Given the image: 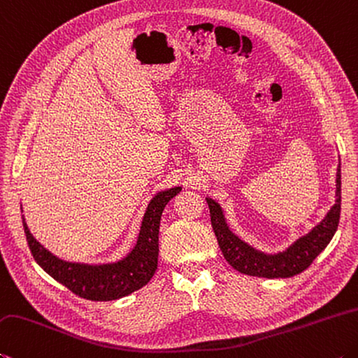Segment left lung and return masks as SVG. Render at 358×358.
Here are the masks:
<instances>
[{
  "label": "left lung",
  "mask_w": 358,
  "mask_h": 358,
  "mask_svg": "<svg viewBox=\"0 0 358 358\" xmlns=\"http://www.w3.org/2000/svg\"><path fill=\"white\" fill-rule=\"evenodd\" d=\"M210 206L211 225L214 235L217 238L224 258L230 263L231 268L247 275L266 277V278H287L299 274L313 263V259L326 249V245L334 238L340 222L341 213V175L340 166L336 172V201L330 208L326 219L316 225L308 235L299 238L289 249L277 255H266V253L252 249L250 245L243 243L238 236L229 230L220 206L211 199H206Z\"/></svg>",
  "instance_id": "8db88e82"
}]
</instances>
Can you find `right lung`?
Instances as JSON below:
<instances>
[{
    "mask_svg": "<svg viewBox=\"0 0 358 358\" xmlns=\"http://www.w3.org/2000/svg\"><path fill=\"white\" fill-rule=\"evenodd\" d=\"M180 191L181 187H172L155 196L142 220L138 244L131 253L119 263L86 266L57 259L32 238L23 220L29 250L47 274L75 292L76 296L87 301H114V299L125 297L145 287L157 271L161 214L169 200L177 196Z\"/></svg>",
    "mask_w": 358,
    "mask_h": 358,
    "instance_id": "1",
    "label": "right lung"
}]
</instances>
